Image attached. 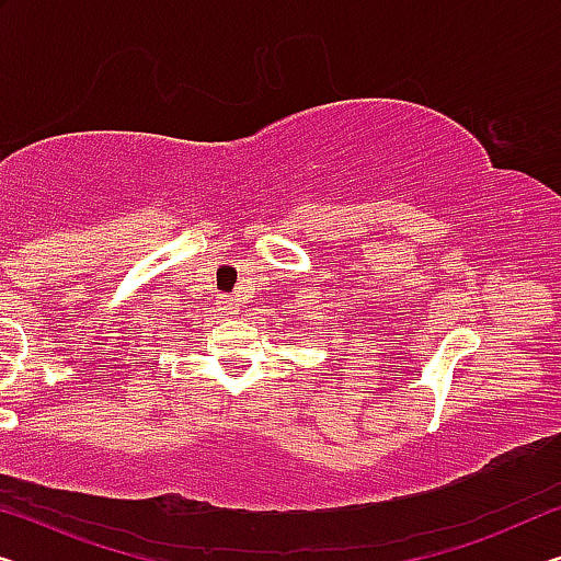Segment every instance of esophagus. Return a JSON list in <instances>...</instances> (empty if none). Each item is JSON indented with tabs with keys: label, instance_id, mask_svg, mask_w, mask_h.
Segmentation results:
<instances>
[{
	"label": "esophagus",
	"instance_id": "34e87169",
	"mask_svg": "<svg viewBox=\"0 0 561 561\" xmlns=\"http://www.w3.org/2000/svg\"><path fill=\"white\" fill-rule=\"evenodd\" d=\"M216 305H221L224 309H229V312H239L237 299H233L231 295H216Z\"/></svg>",
	"mask_w": 561,
	"mask_h": 561
}]
</instances>
